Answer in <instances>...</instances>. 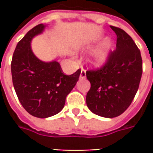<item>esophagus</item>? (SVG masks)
<instances>
[{
  "mask_svg": "<svg viewBox=\"0 0 153 153\" xmlns=\"http://www.w3.org/2000/svg\"><path fill=\"white\" fill-rule=\"evenodd\" d=\"M86 77V71L82 69V71H81V74H80V78L81 79H84Z\"/></svg>",
  "mask_w": 153,
  "mask_h": 153,
  "instance_id": "esophagus-1",
  "label": "esophagus"
}]
</instances>
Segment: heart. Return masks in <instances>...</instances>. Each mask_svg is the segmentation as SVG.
Here are the masks:
<instances>
[{
    "label": "heart",
    "instance_id": "1",
    "mask_svg": "<svg viewBox=\"0 0 153 153\" xmlns=\"http://www.w3.org/2000/svg\"><path fill=\"white\" fill-rule=\"evenodd\" d=\"M109 58V48L107 45L95 50L89 58V63L94 67H100L104 65Z\"/></svg>",
    "mask_w": 153,
    "mask_h": 153
}]
</instances>
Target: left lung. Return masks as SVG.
Wrapping results in <instances>:
<instances>
[{
    "mask_svg": "<svg viewBox=\"0 0 153 153\" xmlns=\"http://www.w3.org/2000/svg\"><path fill=\"white\" fill-rule=\"evenodd\" d=\"M110 27L117 35V48L109 53L108 60L101 67L86 71L91 84L86 103L94 114L112 118L132 103L142 75V59L129 35L118 27Z\"/></svg>",
    "mask_w": 153,
    "mask_h": 153,
    "instance_id": "obj_1",
    "label": "left lung"
}]
</instances>
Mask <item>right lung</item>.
Here are the masks:
<instances>
[{
  "instance_id": "add662e5",
  "label": "right lung",
  "mask_w": 153,
  "mask_h": 153,
  "mask_svg": "<svg viewBox=\"0 0 153 153\" xmlns=\"http://www.w3.org/2000/svg\"><path fill=\"white\" fill-rule=\"evenodd\" d=\"M45 25L32 28L15 48L11 71L13 83L23 107L34 117L46 118L61 111L68 94L79 78L81 70L67 76L59 63H46L37 59L30 48L31 39L42 33Z\"/></svg>"
}]
</instances>
